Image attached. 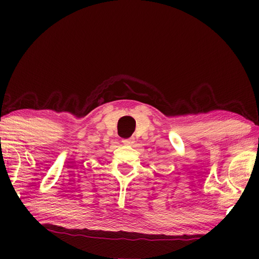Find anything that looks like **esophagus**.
<instances>
[{
  "label": "esophagus",
  "mask_w": 259,
  "mask_h": 259,
  "mask_svg": "<svg viewBox=\"0 0 259 259\" xmlns=\"http://www.w3.org/2000/svg\"><path fill=\"white\" fill-rule=\"evenodd\" d=\"M122 142H123V144H125V145H133V144L135 143V138L123 139V140H122Z\"/></svg>",
  "instance_id": "obj_1"
}]
</instances>
